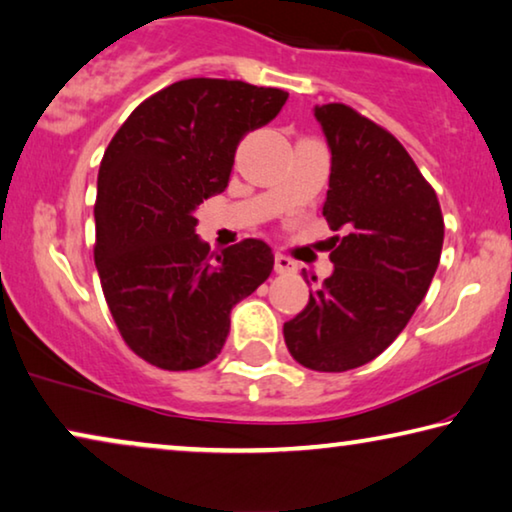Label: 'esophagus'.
I'll return each mask as SVG.
<instances>
[{
    "label": "esophagus",
    "instance_id": "obj_1",
    "mask_svg": "<svg viewBox=\"0 0 512 512\" xmlns=\"http://www.w3.org/2000/svg\"><path fill=\"white\" fill-rule=\"evenodd\" d=\"M273 266H276V273H294V271H297V264H294L292 259L283 255V253H276V264H273Z\"/></svg>",
    "mask_w": 512,
    "mask_h": 512
}]
</instances>
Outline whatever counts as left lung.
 Instances as JSON below:
<instances>
[{"mask_svg": "<svg viewBox=\"0 0 512 512\" xmlns=\"http://www.w3.org/2000/svg\"><path fill=\"white\" fill-rule=\"evenodd\" d=\"M313 113L331 153L322 215L348 234L329 255L331 276L283 334L306 369L338 373L376 359L413 318L441 259L443 213L390 132L345 104Z\"/></svg>", "mask_w": 512, "mask_h": 512, "instance_id": "obj_1", "label": "left lung"}]
</instances>
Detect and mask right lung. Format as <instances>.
Listing matches in <instances>:
<instances>
[{
  "label": "right lung",
  "instance_id": "1",
  "mask_svg": "<svg viewBox=\"0 0 512 512\" xmlns=\"http://www.w3.org/2000/svg\"><path fill=\"white\" fill-rule=\"evenodd\" d=\"M285 102L278 88L187 78L136 106L106 148L95 264L122 338L153 366L190 371L218 357L232 308L269 278L264 241L211 255L194 211L225 192L241 139Z\"/></svg>",
  "mask_w": 512,
  "mask_h": 512
}]
</instances>
